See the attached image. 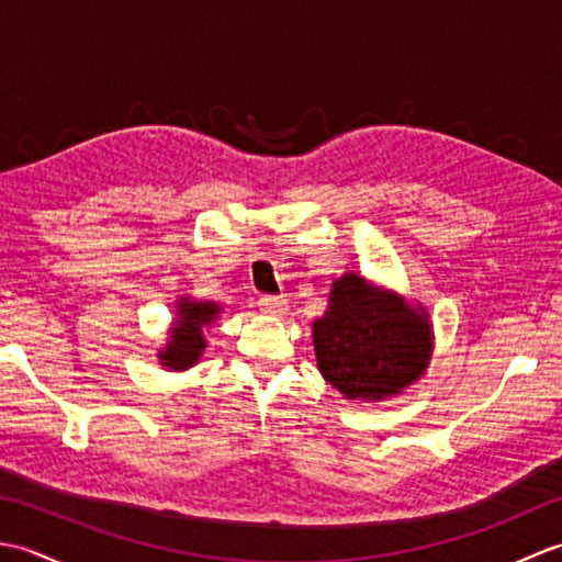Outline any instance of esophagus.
Masks as SVG:
<instances>
[{
    "label": "esophagus",
    "mask_w": 562,
    "mask_h": 562,
    "mask_svg": "<svg viewBox=\"0 0 562 562\" xmlns=\"http://www.w3.org/2000/svg\"><path fill=\"white\" fill-rule=\"evenodd\" d=\"M258 306L270 316H282L288 312V300H282V296H274V294H262Z\"/></svg>",
    "instance_id": "1"
}]
</instances>
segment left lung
Instances as JSON below:
<instances>
[{"label":"left lung","instance_id":"1","mask_svg":"<svg viewBox=\"0 0 562 562\" xmlns=\"http://www.w3.org/2000/svg\"><path fill=\"white\" fill-rule=\"evenodd\" d=\"M314 350L321 374L345 398L381 401L425 374L432 324L423 306L348 272L333 282L326 314L314 321Z\"/></svg>","mask_w":562,"mask_h":562}]
</instances>
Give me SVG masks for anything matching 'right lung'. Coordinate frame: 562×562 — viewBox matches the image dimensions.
Returning <instances> with one entry per match:
<instances>
[{
    "label": "right lung",
    "instance_id": "obj_1",
    "mask_svg": "<svg viewBox=\"0 0 562 562\" xmlns=\"http://www.w3.org/2000/svg\"><path fill=\"white\" fill-rule=\"evenodd\" d=\"M222 312L220 304L214 302H193L188 296H181L176 302V324L171 328L169 342L159 350V362L173 372L193 367L202 350L207 348V340L202 336V328L212 326V321Z\"/></svg>",
    "mask_w": 562,
    "mask_h": 562
}]
</instances>
